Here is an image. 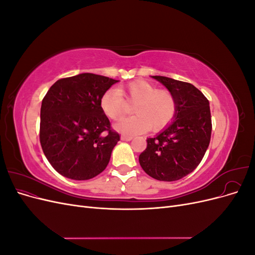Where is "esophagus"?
<instances>
[{
  "label": "esophagus",
  "instance_id": "34e87169",
  "mask_svg": "<svg viewBox=\"0 0 255 255\" xmlns=\"http://www.w3.org/2000/svg\"><path fill=\"white\" fill-rule=\"evenodd\" d=\"M133 139L132 136H128V135H121V140H125V141H130Z\"/></svg>",
  "mask_w": 255,
  "mask_h": 255
}]
</instances>
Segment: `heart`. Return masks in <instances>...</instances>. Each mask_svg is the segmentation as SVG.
I'll return each instance as SVG.
<instances>
[{"label": "heart", "instance_id": "obj_1", "mask_svg": "<svg viewBox=\"0 0 255 255\" xmlns=\"http://www.w3.org/2000/svg\"><path fill=\"white\" fill-rule=\"evenodd\" d=\"M127 101L135 104L134 117L122 119L115 129L123 134H140L151 128L163 129L170 123L176 113V100L170 91L158 89L150 82L138 80L118 90L105 91L100 100L102 112L113 120L120 119L127 112Z\"/></svg>", "mask_w": 255, "mask_h": 255}]
</instances>
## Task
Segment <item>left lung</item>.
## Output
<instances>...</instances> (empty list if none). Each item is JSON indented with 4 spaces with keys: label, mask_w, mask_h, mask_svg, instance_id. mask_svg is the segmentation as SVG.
Masks as SVG:
<instances>
[{
    "label": "left lung",
    "mask_w": 255,
    "mask_h": 255,
    "mask_svg": "<svg viewBox=\"0 0 255 255\" xmlns=\"http://www.w3.org/2000/svg\"><path fill=\"white\" fill-rule=\"evenodd\" d=\"M176 100L171 123L155 137L146 139L139 164L146 174L172 182L192 172L202 160L212 134L210 102L194 85L153 75Z\"/></svg>",
    "instance_id": "8db88e82"
}]
</instances>
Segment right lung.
<instances>
[{"mask_svg": "<svg viewBox=\"0 0 255 255\" xmlns=\"http://www.w3.org/2000/svg\"><path fill=\"white\" fill-rule=\"evenodd\" d=\"M117 80L81 73L54 83L42 100L40 143L55 170L84 181L101 173L120 140L100 107V100Z\"/></svg>", "mask_w": 255, "mask_h": 255, "instance_id": "add662e5", "label": "right lung"}]
</instances>
